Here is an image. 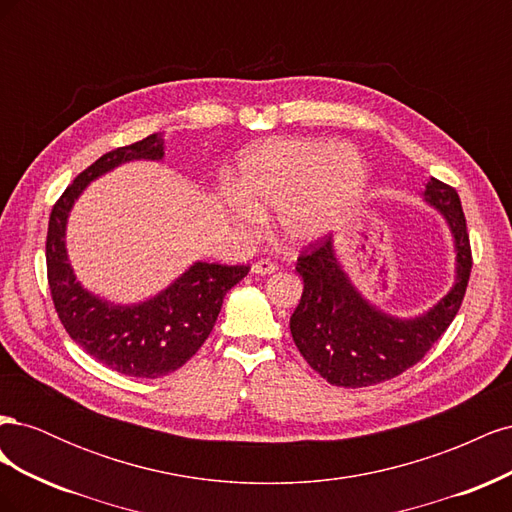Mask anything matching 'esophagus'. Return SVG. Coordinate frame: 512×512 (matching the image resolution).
<instances>
[{
  "mask_svg": "<svg viewBox=\"0 0 512 512\" xmlns=\"http://www.w3.org/2000/svg\"><path fill=\"white\" fill-rule=\"evenodd\" d=\"M275 271H277V265L271 260H258L252 265V273H256V275H269Z\"/></svg>",
  "mask_w": 512,
  "mask_h": 512,
  "instance_id": "esophagus-1",
  "label": "esophagus"
}]
</instances>
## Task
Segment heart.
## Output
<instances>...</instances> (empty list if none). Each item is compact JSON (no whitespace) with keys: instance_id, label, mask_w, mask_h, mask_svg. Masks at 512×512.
<instances>
[{"instance_id":"obj_1","label":"heart","mask_w":512,"mask_h":512,"mask_svg":"<svg viewBox=\"0 0 512 512\" xmlns=\"http://www.w3.org/2000/svg\"><path fill=\"white\" fill-rule=\"evenodd\" d=\"M367 164L350 145L318 138H286L247 149L226 207L239 226L252 228L260 213L277 211L290 243L327 235L352 213L365 192Z\"/></svg>"}]
</instances>
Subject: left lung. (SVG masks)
<instances>
[{
  "mask_svg": "<svg viewBox=\"0 0 512 512\" xmlns=\"http://www.w3.org/2000/svg\"><path fill=\"white\" fill-rule=\"evenodd\" d=\"M423 196L444 215L457 254L455 284L429 312L395 318L371 305L339 265L331 235L309 245L297 260L303 294L290 316V333L309 367L335 386L361 389L404 374L459 312L472 271L466 215L457 190L438 179L431 177Z\"/></svg>",
  "mask_w": 512,
  "mask_h": 512,
  "instance_id": "8db88e82",
  "label": "left lung"
}]
</instances>
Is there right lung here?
I'll return each mask as SVG.
<instances>
[{
	"mask_svg": "<svg viewBox=\"0 0 512 512\" xmlns=\"http://www.w3.org/2000/svg\"><path fill=\"white\" fill-rule=\"evenodd\" d=\"M162 158L164 134L104 153L59 196L46 232V277L64 329L96 361L134 378H160L188 363L209 337L226 292L250 271L245 265L194 262L166 290L136 305L104 301L76 282L66 250L74 200L91 181L119 164Z\"/></svg>",
	"mask_w": 512,
	"mask_h": 512,
	"instance_id": "right-lung-1",
	"label": "right lung"
}]
</instances>
